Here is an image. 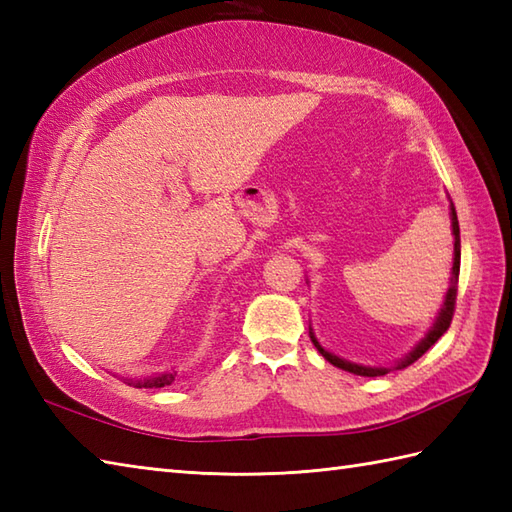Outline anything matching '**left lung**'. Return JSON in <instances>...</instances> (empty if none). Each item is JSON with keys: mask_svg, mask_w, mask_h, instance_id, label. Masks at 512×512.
Wrapping results in <instances>:
<instances>
[{"mask_svg": "<svg viewBox=\"0 0 512 512\" xmlns=\"http://www.w3.org/2000/svg\"><path fill=\"white\" fill-rule=\"evenodd\" d=\"M451 226H453V235H455V244H453L455 257H453V277H451V288H449V292H447V299H444V306H442V310H440V317H438L436 323H433L431 332H429L427 336H424L422 343L416 347V350H413L407 358H402V361L396 365V369H405V367H409L411 363H416L418 358H420L424 352H427L429 347H431L433 343H436L444 332L449 330V325H451V321H453L455 299H458V277H460V224H458V213H455L453 202H451ZM310 339H312L314 345H317V350L323 354L325 361H330L334 367L345 369V372L356 374V376H385V374H387L385 367H363V365H354V363L343 361V358H339V356L325 352L323 347L317 343V339H314V336H312V332H310Z\"/></svg>", "mask_w": 512, "mask_h": 512, "instance_id": "left-lung-1", "label": "left lung"}]
</instances>
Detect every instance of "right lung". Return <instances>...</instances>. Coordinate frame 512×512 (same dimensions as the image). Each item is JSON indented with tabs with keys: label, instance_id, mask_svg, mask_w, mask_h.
Masks as SVG:
<instances>
[{
	"label": "right lung",
	"instance_id": "right-lung-1",
	"mask_svg": "<svg viewBox=\"0 0 512 512\" xmlns=\"http://www.w3.org/2000/svg\"><path fill=\"white\" fill-rule=\"evenodd\" d=\"M173 380H176V376L165 374V376L149 378V380H129V385H136V387H165V385H171Z\"/></svg>",
	"mask_w": 512,
	"mask_h": 512
}]
</instances>
